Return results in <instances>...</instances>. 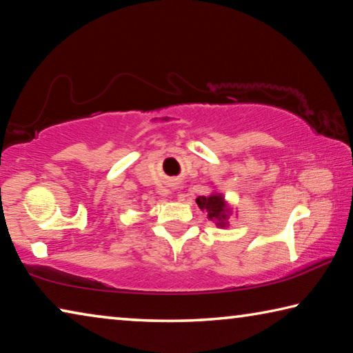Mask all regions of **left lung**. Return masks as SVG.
<instances>
[{
	"mask_svg": "<svg viewBox=\"0 0 353 353\" xmlns=\"http://www.w3.org/2000/svg\"><path fill=\"white\" fill-rule=\"evenodd\" d=\"M196 204L201 208V212L207 214L208 221H212V223L221 227V229L229 227V218L232 216L234 208L229 205V202L225 201L223 193L212 191L208 196H198L196 198Z\"/></svg>",
	"mask_w": 353,
	"mask_h": 353,
	"instance_id": "left-lung-1",
	"label": "left lung"
}]
</instances>
